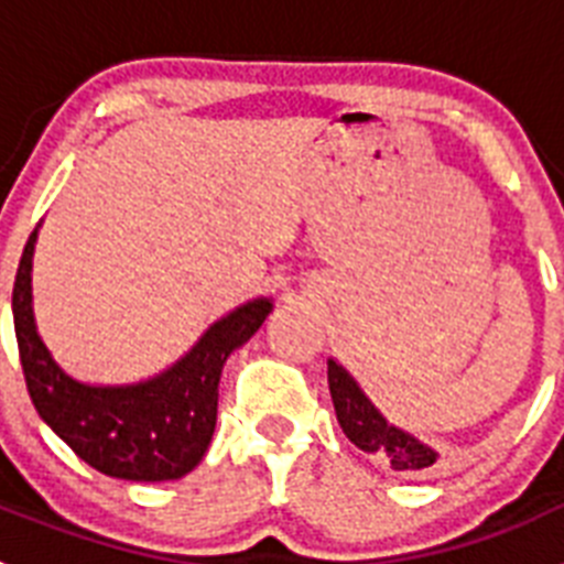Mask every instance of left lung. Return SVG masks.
I'll list each match as a JSON object with an SVG mask.
<instances>
[{"label":"left lung","mask_w":564,"mask_h":564,"mask_svg":"<svg viewBox=\"0 0 564 564\" xmlns=\"http://www.w3.org/2000/svg\"><path fill=\"white\" fill-rule=\"evenodd\" d=\"M327 383H330V398L336 406L338 426L350 437L361 452L383 457L390 468L401 475H417L426 471L437 460V452L410 432L392 426L381 412L372 406V401L364 395L356 378L344 370L336 358H327Z\"/></svg>","instance_id":"8db88e82"}]
</instances>
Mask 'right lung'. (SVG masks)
Returning a JSON list of instances; mask_svg holds the SVG:
<instances>
[{
	"mask_svg": "<svg viewBox=\"0 0 564 564\" xmlns=\"http://www.w3.org/2000/svg\"><path fill=\"white\" fill-rule=\"evenodd\" d=\"M30 234L13 282V327L30 401L69 449L107 477L138 482L177 480L206 455L217 423L223 364L262 327L271 299H253L214 322L192 350L161 376L121 387L82 383L58 367L33 318Z\"/></svg>",
	"mask_w": 564,
	"mask_h": 564,
	"instance_id": "obj_1",
	"label": "right lung"
}]
</instances>
